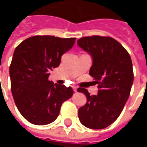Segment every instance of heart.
Segmentation results:
<instances>
[{
    "label": "heart",
    "mask_w": 147,
    "mask_h": 147,
    "mask_svg": "<svg viewBox=\"0 0 147 147\" xmlns=\"http://www.w3.org/2000/svg\"><path fill=\"white\" fill-rule=\"evenodd\" d=\"M82 58H87V59H90V54L89 53H83L81 57V59Z\"/></svg>",
    "instance_id": "1"
}]
</instances>
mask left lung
I'll return each instance as SVG.
<instances>
[{
  "mask_svg": "<svg viewBox=\"0 0 147 147\" xmlns=\"http://www.w3.org/2000/svg\"><path fill=\"white\" fill-rule=\"evenodd\" d=\"M72 38L34 36L15 49L9 67L11 90L18 110L30 123L53 122L62 103L73 94L71 87L49 80V71L61 64V56L72 48Z\"/></svg>",
  "mask_w": 147,
  "mask_h": 147,
  "instance_id": "1",
  "label": "left lung"
}]
</instances>
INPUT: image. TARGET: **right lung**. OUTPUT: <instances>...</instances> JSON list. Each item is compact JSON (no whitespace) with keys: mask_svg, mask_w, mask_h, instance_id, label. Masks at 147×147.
<instances>
[{"mask_svg":"<svg viewBox=\"0 0 147 147\" xmlns=\"http://www.w3.org/2000/svg\"><path fill=\"white\" fill-rule=\"evenodd\" d=\"M77 43L92 57L89 74L98 89L94 94L82 91L86 103L79 109V119L88 128L102 129L119 117L129 98L134 80L131 60L125 49L109 37H86Z\"/></svg>","mask_w":147,"mask_h":147,"instance_id":"obj_1","label":"right lung"}]
</instances>
